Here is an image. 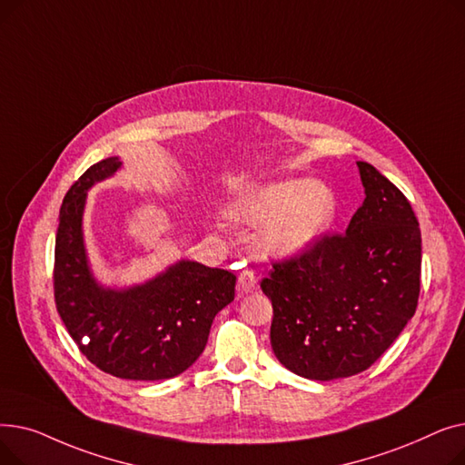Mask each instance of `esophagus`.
Returning <instances> with one entry per match:
<instances>
[{
    "label": "esophagus",
    "mask_w": 465,
    "mask_h": 465,
    "mask_svg": "<svg viewBox=\"0 0 465 465\" xmlns=\"http://www.w3.org/2000/svg\"><path fill=\"white\" fill-rule=\"evenodd\" d=\"M258 284V277L252 270H242L239 273V279H237V288L241 294H249V292H252Z\"/></svg>",
    "instance_id": "1"
}]
</instances>
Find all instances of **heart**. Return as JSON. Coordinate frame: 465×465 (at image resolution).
I'll return each instance as SVG.
<instances>
[{"instance_id":"heart-1","label":"heart","mask_w":465,"mask_h":465,"mask_svg":"<svg viewBox=\"0 0 465 465\" xmlns=\"http://www.w3.org/2000/svg\"><path fill=\"white\" fill-rule=\"evenodd\" d=\"M232 214L249 224H273L267 242L277 252H298L319 237L333 220V193L309 179L258 186L237 198Z\"/></svg>"}]
</instances>
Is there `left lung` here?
<instances>
[{
  "mask_svg": "<svg viewBox=\"0 0 465 465\" xmlns=\"http://www.w3.org/2000/svg\"><path fill=\"white\" fill-rule=\"evenodd\" d=\"M363 205L345 233H324L273 260L260 286L272 300V347L286 370L312 381L361 373L412 319L422 239L403 192L358 162Z\"/></svg>",
  "mask_w": 465,
  "mask_h": 465,
  "instance_id": "1",
  "label": "left lung"
}]
</instances>
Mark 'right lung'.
Returning a JSON list of instances; mask_svg holds the SVG:
<instances>
[{
	"label": "right lung",
	"instance_id": "right-lung-1",
	"mask_svg": "<svg viewBox=\"0 0 465 465\" xmlns=\"http://www.w3.org/2000/svg\"><path fill=\"white\" fill-rule=\"evenodd\" d=\"M118 167V158L97 162L65 193L54 247V303L97 370L130 381L171 379L203 352L214 316L235 298V275L181 262L143 286H97L86 265L83 209L86 190Z\"/></svg>",
	"mask_w": 465,
	"mask_h": 465
}]
</instances>
